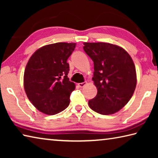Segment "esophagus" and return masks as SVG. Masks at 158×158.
<instances>
[{"label":"esophagus","instance_id":"34e87169","mask_svg":"<svg viewBox=\"0 0 158 158\" xmlns=\"http://www.w3.org/2000/svg\"><path fill=\"white\" fill-rule=\"evenodd\" d=\"M87 84V82L86 81H84V82H82V83H79V84H78L79 85V87H81V88H82V87H84V85Z\"/></svg>","mask_w":158,"mask_h":158}]
</instances>
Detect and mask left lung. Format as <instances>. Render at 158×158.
I'll return each instance as SVG.
<instances>
[{
	"label": "left lung",
	"instance_id": "obj_1",
	"mask_svg": "<svg viewBox=\"0 0 158 158\" xmlns=\"http://www.w3.org/2000/svg\"><path fill=\"white\" fill-rule=\"evenodd\" d=\"M84 50L94 63L93 81L98 89L89 105L98 114L109 115L130 101L137 85L135 64L126 51L105 42H84Z\"/></svg>",
	"mask_w": 158,
	"mask_h": 158
}]
</instances>
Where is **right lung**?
Segmentation results:
<instances>
[{
  "mask_svg": "<svg viewBox=\"0 0 158 158\" xmlns=\"http://www.w3.org/2000/svg\"><path fill=\"white\" fill-rule=\"evenodd\" d=\"M76 43L58 42L37 50L26 65L23 85L27 97L40 111L54 115L69 105V97L75 89L68 74L67 63Z\"/></svg>",
  "mask_w": 158,
  "mask_h": 158,
  "instance_id": "add662e5",
  "label": "right lung"
}]
</instances>
